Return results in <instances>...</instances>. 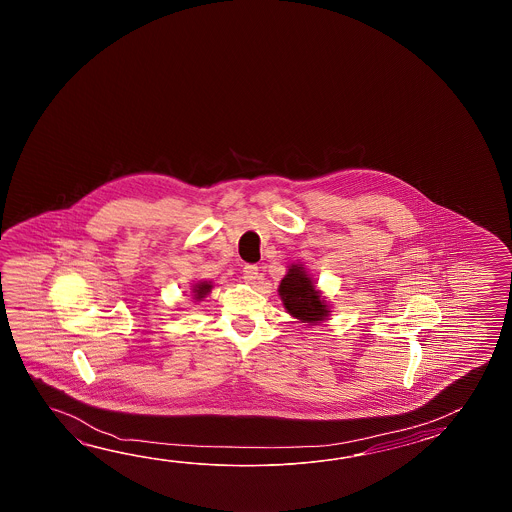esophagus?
I'll list each match as a JSON object with an SVG mask.
<instances>
[{"instance_id":"34e87169","label":"esophagus","mask_w":512,"mask_h":512,"mask_svg":"<svg viewBox=\"0 0 512 512\" xmlns=\"http://www.w3.org/2000/svg\"><path fill=\"white\" fill-rule=\"evenodd\" d=\"M258 278H260V272H258L256 265H245L243 267V280L245 282L254 283Z\"/></svg>"}]
</instances>
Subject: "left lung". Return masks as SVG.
Instances as JSON below:
<instances>
[{"instance_id": "left-lung-1", "label": "left lung", "mask_w": 512, "mask_h": 512, "mask_svg": "<svg viewBox=\"0 0 512 512\" xmlns=\"http://www.w3.org/2000/svg\"><path fill=\"white\" fill-rule=\"evenodd\" d=\"M278 291L285 309L302 322L318 324L329 315L326 302L320 298L311 278L305 274L304 267L293 265L285 274Z\"/></svg>"}]
</instances>
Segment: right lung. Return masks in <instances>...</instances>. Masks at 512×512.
<instances>
[{"label":"right lung","instance_id":"obj_1","mask_svg":"<svg viewBox=\"0 0 512 512\" xmlns=\"http://www.w3.org/2000/svg\"><path fill=\"white\" fill-rule=\"evenodd\" d=\"M210 291H212V285H210V283H197L196 289H194V296H196V300H201V298H205Z\"/></svg>","mask_w":512,"mask_h":512}]
</instances>
